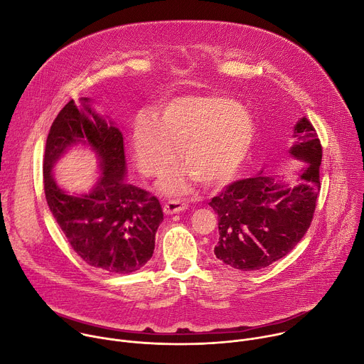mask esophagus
Instances as JSON below:
<instances>
[{
  "label": "esophagus",
  "mask_w": 364,
  "mask_h": 364,
  "mask_svg": "<svg viewBox=\"0 0 364 364\" xmlns=\"http://www.w3.org/2000/svg\"><path fill=\"white\" fill-rule=\"evenodd\" d=\"M186 208H188V205H186L185 202L176 199V200H169V202H166L165 206H164V212H165L166 215H172V213H179V212L185 210Z\"/></svg>",
  "instance_id": "obj_1"
}]
</instances>
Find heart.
I'll list each match as a JSON object with an SVG mask.
<instances>
[{
	"label": "heart",
	"instance_id": "b5f03b06",
	"mask_svg": "<svg viewBox=\"0 0 364 364\" xmlns=\"http://www.w3.org/2000/svg\"><path fill=\"white\" fill-rule=\"evenodd\" d=\"M255 139L252 116L231 97L206 93L179 96L152 116H139L130 141L139 169L159 176L178 156L186 165L169 171L159 186L181 195L193 178L213 186L228 182L245 162Z\"/></svg>",
	"mask_w": 364,
	"mask_h": 364
}]
</instances>
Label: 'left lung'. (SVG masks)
Masks as SVG:
<instances>
[{"label": "left lung", "instance_id": "obj_1", "mask_svg": "<svg viewBox=\"0 0 364 364\" xmlns=\"http://www.w3.org/2000/svg\"><path fill=\"white\" fill-rule=\"evenodd\" d=\"M293 137L288 154L306 164L294 183L261 171L228 185L209 202L220 230L213 254L224 264L241 271L262 269L285 257L310 228L320 192L323 151L306 117L296 123Z\"/></svg>", "mask_w": 364, "mask_h": 364}]
</instances>
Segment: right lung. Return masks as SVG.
<instances>
[{"instance_id":"obj_1","label":"right lung","mask_w":364,"mask_h":364,"mask_svg":"<svg viewBox=\"0 0 364 364\" xmlns=\"http://www.w3.org/2000/svg\"><path fill=\"white\" fill-rule=\"evenodd\" d=\"M89 147L101 176L87 194H68L53 181L55 164L71 148ZM48 208L76 254L112 274H130L146 264L164 221L158 198L126 182L123 134L100 116L90 99L70 100L57 114L46 141L43 162Z\"/></svg>"}]
</instances>
